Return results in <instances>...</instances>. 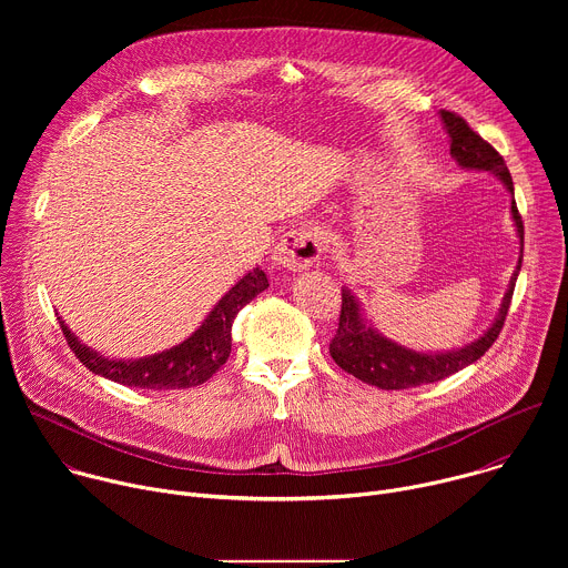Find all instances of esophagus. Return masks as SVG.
Wrapping results in <instances>:
<instances>
[{"label": "esophagus", "mask_w": 568, "mask_h": 568, "mask_svg": "<svg viewBox=\"0 0 568 568\" xmlns=\"http://www.w3.org/2000/svg\"><path fill=\"white\" fill-rule=\"evenodd\" d=\"M321 252H323L321 233L316 229L312 226L290 229L276 245L274 265L285 267L290 272L305 270L321 258Z\"/></svg>", "instance_id": "34e87169"}]
</instances>
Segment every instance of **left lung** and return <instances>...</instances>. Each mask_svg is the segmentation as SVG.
Segmentation results:
<instances>
[{"mask_svg": "<svg viewBox=\"0 0 568 568\" xmlns=\"http://www.w3.org/2000/svg\"><path fill=\"white\" fill-rule=\"evenodd\" d=\"M440 119L449 134V152L458 161V166H463L467 171L495 173L510 191V195H513L510 211H513V220H515V226L519 233L521 250H524V222L517 211L515 186H513V178H510V171L506 166L504 156L480 134H476L467 125V121L463 116H458L456 112L440 110ZM521 258H524V252H521L517 270L510 278L499 316L495 318L488 333H483V337H478L476 342H471L458 351H449V353H418V351L404 348V346L386 339L375 328L366 326L357 298L353 296L351 290L344 287L342 290L339 326L331 342L333 359L346 373L355 375L357 379H362L371 386L384 388V390L414 388V386L432 384V382H438V379H445V377L458 373L460 368L480 359L497 342L504 323H506L508 310H510L515 283H517V276L521 270Z\"/></svg>", "mask_w": 568, "mask_h": 568, "instance_id": "1", "label": "left lung"}]
</instances>
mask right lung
<instances>
[{
  "mask_svg": "<svg viewBox=\"0 0 568 568\" xmlns=\"http://www.w3.org/2000/svg\"><path fill=\"white\" fill-rule=\"evenodd\" d=\"M267 287L270 283L265 272L256 267L254 272L242 276L217 301L202 326L189 339H184L180 346H173L171 351L143 359H108L85 344H80L78 337L64 326V321L60 316L58 318L69 348L80 359V364L88 366L92 373L134 388H191L204 384L229 359L231 326L235 314Z\"/></svg>",
  "mask_w": 568,
  "mask_h": 568,
  "instance_id": "add662e5",
  "label": "right lung"
}]
</instances>
